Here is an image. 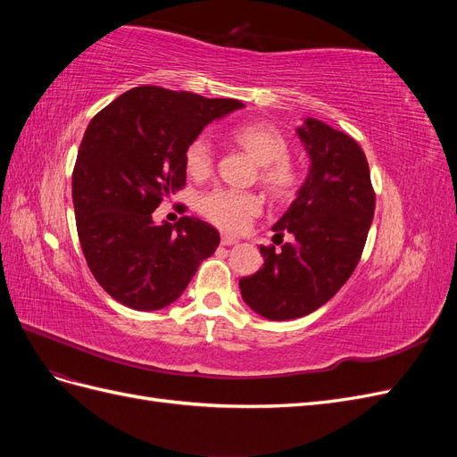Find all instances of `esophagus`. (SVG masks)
I'll list each match as a JSON object with an SVG mask.
<instances>
[{
	"label": "esophagus",
	"instance_id": "obj_1",
	"mask_svg": "<svg viewBox=\"0 0 457 457\" xmlns=\"http://www.w3.org/2000/svg\"><path fill=\"white\" fill-rule=\"evenodd\" d=\"M238 242H240V238L228 237V234H223V237H220V244H223V245H237Z\"/></svg>",
	"mask_w": 457,
	"mask_h": 457
}]
</instances>
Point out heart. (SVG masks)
I'll return each mask as SVG.
<instances>
[{"instance_id":"heart-1","label":"heart","mask_w":457,"mask_h":457,"mask_svg":"<svg viewBox=\"0 0 457 457\" xmlns=\"http://www.w3.org/2000/svg\"><path fill=\"white\" fill-rule=\"evenodd\" d=\"M230 141L259 163V183L274 200L284 202L295 196L301 185V171L287 158L289 143L278 128L267 121L242 123L230 131ZM212 168L213 154L210 143L195 139L185 152L187 173L195 179H204L212 173ZM198 207L200 213L215 227L227 232H240L261 213L262 200L253 192L215 188L200 198Z\"/></svg>"}]
</instances>
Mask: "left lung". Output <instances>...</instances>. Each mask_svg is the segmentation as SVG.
I'll return each mask as SVG.
<instances>
[{
    "mask_svg": "<svg viewBox=\"0 0 457 457\" xmlns=\"http://www.w3.org/2000/svg\"><path fill=\"white\" fill-rule=\"evenodd\" d=\"M297 135L311 168L297 198L261 245L262 267L240 280L245 305L269 320H292L320 309L351 278L376 210V192L362 148L347 133L305 118Z\"/></svg>",
    "mask_w": 457,
    "mask_h": 457,
    "instance_id": "left-lung-1",
    "label": "left lung"
}]
</instances>
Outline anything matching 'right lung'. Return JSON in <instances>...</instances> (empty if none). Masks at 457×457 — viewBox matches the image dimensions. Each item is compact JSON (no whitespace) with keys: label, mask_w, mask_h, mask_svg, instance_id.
Wrapping results in <instances>:
<instances>
[{"label":"right lung","mask_w":457,"mask_h":457,"mask_svg":"<svg viewBox=\"0 0 457 457\" xmlns=\"http://www.w3.org/2000/svg\"><path fill=\"white\" fill-rule=\"evenodd\" d=\"M237 99L143 86L104 106L86 129L72 173L81 250L104 292L135 311L181 297L219 232L196 217L156 225L152 212L185 187V152Z\"/></svg>","instance_id":"1"}]
</instances>
